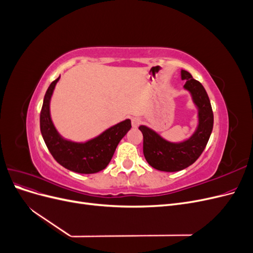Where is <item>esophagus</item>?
Masks as SVG:
<instances>
[{
	"instance_id": "esophagus-1",
	"label": "esophagus",
	"mask_w": 253,
	"mask_h": 253,
	"mask_svg": "<svg viewBox=\"0 0 253 253\" xmlns=\"http://www.w3.org/2000/svg\"><path fill=\"white\" fill-rule=\"evenodd\" d=\"M141 124V119L138 117H134L132 118V126L133 127H137Z\"/></svg>"
}]
</instances>
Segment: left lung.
<instances>
[{
    "label": "left lung",
    "mask_w": 253,
    "mask_h": 253,
    "mask_svg": "<svg viewBox=\"0 0 253 253\" xmlns=\"http://www.w3.org/2000/svg\"><path fill=\"white\" fill-rule=\"evenodd\" d=\"M183 88L188 90L197 109V126L186 140L171 142L147 126H140L143 135V155L148 164L159 171L177 172L186 169L202 155L213 128V112L208 94L201 82L181 70Z\"/></svg>",
    "instance_id": "obj_1"
}]
</instances>
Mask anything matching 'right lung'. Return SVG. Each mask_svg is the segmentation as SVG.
<instances>
[{"label":"right lung","instance_id":"obj_1","mask_svg":"<svg viewBox=\"0 0 253 253\" xmlns=\"http://www.w3.org/2000/svg\"><path fill=\"white\" fill-rule=\"evenodd\" d=\"M60 76L47 88L40 114V128L45 144L57 163L65 169L80 174L97 173L110 164L118 143L132 127L131 120L121 121L87 141L75 142L65 139L53 126L49 109Z\"/></svg>","mask_w":253,"mask_h":253}]
</instances>
